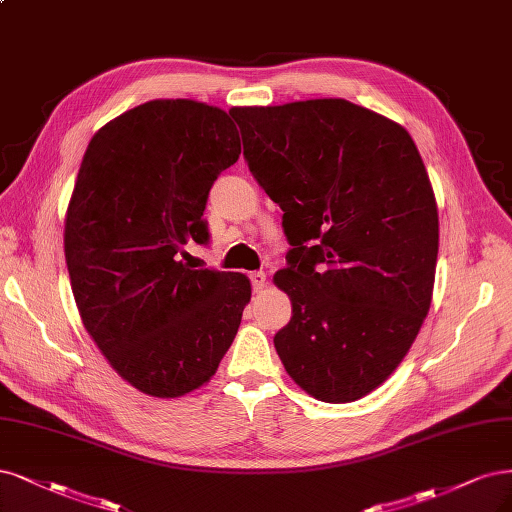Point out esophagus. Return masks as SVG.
<instances>
[{
  "label": "esophagus",
  "mask_w": 512,
  "mask_h": 512,
  "mask_svg": "<svg viewBox=\"0 0 512 512\" xmlns=\"http://www.w3.org/2000/svg\"><path fill=\"white\" fill-rule=\"evenodd\" d=\"M250 281H252L254 292H262L264 286H267V273H264V271H252L250 273Z\"/></svg>",
  "instance_id": "obj_1"
}]
</instances>
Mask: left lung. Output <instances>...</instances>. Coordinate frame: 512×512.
Returning a JSON list of instances; mask_svg holds the SVG:
<instances>
[{
	"label": "left lung",
	"mask_w": 512,
	"mask_h": 512,
	"mask_svg": "<svg viewBox=\"0 0 512 512\" xmlns=\"http://www.w3.org/2000/svg\"><path fill=\"white\" fill-rule=\"evenodd\" d=\"M231 114L292 245L273 277L292 301L277 354L313 398L358 400L394 373L430 309L438 211L424 161L407 129L345 99Z\"/></svg>",
	"instance_id": "8db88e82"
}]
</instances>
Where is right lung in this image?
Returning <instances> with one entry per match:
<instances>
[{
    "label": "right lung",
    "instance_id": "right-lung-1",
    "mask_svg": "<svg viewBox=\"0 0 512 512\" xmlns=\"http://www.w3.org/2000/svg\"><path fill=\"white\" fill-rule=\"evenodd\" d=\"M239 154L233 118L190 99L137 105L84 152L65 218L69 279L101 354L148 396L207 383L250 303L245 275L180 260L209 241V190Z\"/></svg>",
    "mask_w": 512,
    "mask_h": 512
}]
</instances>
